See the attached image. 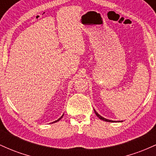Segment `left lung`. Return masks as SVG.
Returning <instances> with one entry per match:
<instances>
[{
	"instance_id": "obj_1",
	"label": "left lung",
	"mask_w": 156,
	"mask_h": 156,
	"mask_svg": "<svg viewBox=\"0 0 156 156\" xmlns=\"http://www.w3.org/2000/svg\"><path fill=\"white\" fill-rule=\"evenodd\" d=\"M94 113H95V114L97 115V117H98V118H99V119H102V120H104V121H105V122H115V121L109 120V119H105V118H103V117H101V116L100 115V114H98V112H97L96 111L94 110Z\"/></svg>"
}]
</instances>
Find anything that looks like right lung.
I'll list each match as a JSON object with an SVG mask.
<instances>
[{
  "label": "right lung",
  "mask_w": 156,
  "mask_h": 156,
  "mask_svg": "<svg viewBox=\"0 0 156 156\" xmlns=\"http://www.w3.org/2000/svg\"><path fill=\"white\" fill-rule=\"evenodd\" d=\"M63 116H64V114H63V115H62V117H61L59 118V119H57V120H55V122H56L59 121V120H60V119H62V117H63Z\"/></svg>",
  "instance_id": "1"
}]
</instances>
